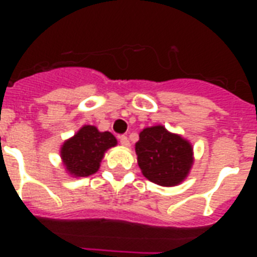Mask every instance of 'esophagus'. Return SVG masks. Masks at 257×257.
Returning a JSON list of instances; mask_svg holds the SVG:
<instances>
[{
    "mask_svg": "<svg viewBox=\"0 0 257 257\" xmlns=\"http://www.w3.org/2000/svg\"><path fill=\"white\" fill-rule=\"evenodd\" d=\"M118 139H120V144L122 145V147H126V148H128L129 145H131V143H129V139L126 136H124V135L118 137Z\"/></svg>",
    "mask_w": 257,
    "mask_h": 257,
    "instance_id": "1",
    "label": "esophagus"
}]
</instances>
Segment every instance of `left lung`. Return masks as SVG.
<instances>
[{
    "instance_id": "left-lung-1",
    "label": "left lung",
    "mask_w": 257,
    "mask_h": 257,
    "mask_svg": "<svg viewBox=\"0 0 257 257\" xmlns=\"http://www.w3.org/2000/svg\"><path fill=\"white\" fill-rule=\"evenodd\" d=\"M136 155L143 175L164 187L181 183L193 163L191 144L161 125L145 128L140 133Z\"/></svg>"
}]
</instances>
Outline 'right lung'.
Returning a JSON list of instances; mask_svg holds the SVG:
<instances>
[{"mask_svg":"<svg viewBox=\"0 0 257 257\" xmlns=\"http://www.w3.org/2000/svg\"><path fill=\"white\" fill-rule=\"evenodd\" d=\"M116 144L117 140L110 132H98L92 125L82 126L62 145L61 157L66 171L76 177L96 173L105 151Z\"/></svg>","mask_w":257,"mask_h":257,"instance_id":"add662e5","label":"right lung"}]
</instances>
